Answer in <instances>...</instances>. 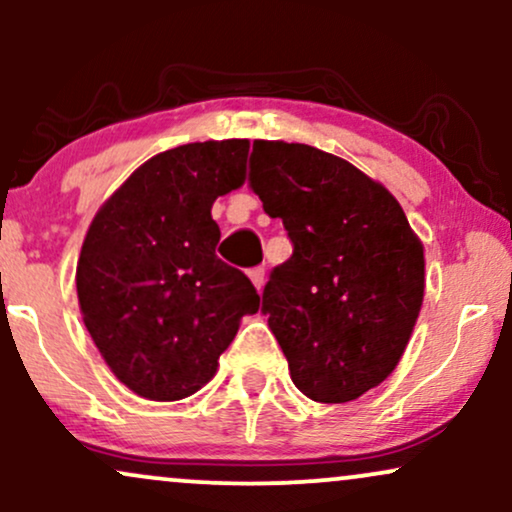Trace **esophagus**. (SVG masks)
<instances>
[{
    "label": "esophagus",
    "mask_w": 512,
    "mask_h": 512,
    "mask_svg": "<svg viewBox=\"0 0 512 512\" xmlns=\"http://www.w3.org/2000/svg\"><path fill=\"white\" fill-rule=\"evenodd\" d=\"M248 274H250V281H252V284H255V289H257V291H262L264 279H267V276H264V269H262V267H252Z\"/></svg>",
    "instance_id": "esophagus-1"
}]
</instances>
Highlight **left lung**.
Here are the masks:
<instances>
[{
  "label": "left lung",
  "instance_id": "left-lung-1",
  "mask_svg": "<svg viewBox=\"0 0 512 512\" xmlns=\"http://www.w3.org/2000/svg\"><path fill=\"white\" fill-rule=\"evenodd\" d=\"M248 185L293 245L262 291L293 385L325 404L361 397L395 370L419 317V238L383 185L315 146L260 139Z\"/></svg>",
  "mask_w": 512,
  "mask_h": 512
}]
</instances>
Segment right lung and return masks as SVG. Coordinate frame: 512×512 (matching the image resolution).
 Listing matches in <instances>:
<instances>
[{"label": "right lung", "instance_id": "obj_1", "mask_svg": "<svg viewBox=\"0 0 512 512\" xmlns=\"http://www.w3.org/2000/svg\"><path fill=\"white\" fill-rule=\"evenodd\" d=\"M248 139L185 144L129 175L88 228L79 264L84 325L139 397L173 402L214 378L260 296L216 257V197L245 180Z\"/></svg>", "mask_w": 512, "mask_h": 512}]
</instances>
